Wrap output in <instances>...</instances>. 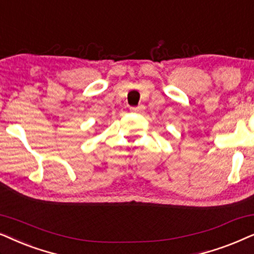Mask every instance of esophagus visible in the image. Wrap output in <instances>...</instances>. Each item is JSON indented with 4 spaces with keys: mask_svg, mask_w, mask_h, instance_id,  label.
<instances>
[{
    "mask_svg": "<svg viewBox=\"0 0 254 254\" xmlns=\"http://www.w3.org/2000/svg\"><path fill=\"white\" fill-rule=\"evenodd\" d=\"M144 109H145V107L143 106V104H140V106H138V107L131 108V111H132V113L141 114V113H143V111H144Z\"/></svg>",
    "mask_w": 254,
    "mask_h": 254,
    "instance_id": "1",
    "label": "esophagus"
}]
</instances>
